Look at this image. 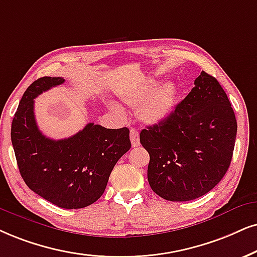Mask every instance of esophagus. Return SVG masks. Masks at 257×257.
I'll return each instance as SVG.
<instances>
[{
    "mask_svg": "<svg viewBox=\"0 0 257 257\" xmlns=\"http://www.w3.org/2000/svg\"><path fill=\"white\" fill-rule=\"evenodd\" d=\"M131 141L133 147H139L140 146V134L136 129H131Z\"/></svg>",
    "mask_w": 257,
    "mask_h": 257,
    "instance_id": "obj_1",
    "label": "esophagus"
}]
</instances>
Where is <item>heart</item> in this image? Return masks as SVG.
Here are the masks:
<instances>
[{
	"mask_svg": "<svg viewBox=\"0 0 257 257\" xmlns=\"http://www.w3.org/2000/svg\"><path fill=\"white\" fill-rule=\"evenodd\" d=\"M121 99L133 109H139L140 118L147 124H160L174 111L178 100V90L173 82H165L158 86L157 82H146L141 85L125 90ZM113 112L119 113L118 106H110Z\"/></svg>",
	"mask_w": 257,
	"mask_h": 257,
	"instance_id": "obj_1",
	"label": "heart"
}]
</instances>
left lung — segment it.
I'll list each match as a JSON object with an SVG mask.
<instances>
[{
	"label": "left lung",
	"mask_w": 257,
	"mask_h": 257,
	"mask_svg": "<svg viewBox=\"0 0 257 257\" xmlns=\"http://www.w3.org/2000/svg\"><path fill=\"white\" fill-rule=\"evenodd\" d=\"M236 133L225 91L215 77L201 71L170 117L140 133L151 158L147 175L152 190L171 201L206 194L228 171Z\"/></svg>",
	"instance_id": "8db88e82"
}]
</instances>
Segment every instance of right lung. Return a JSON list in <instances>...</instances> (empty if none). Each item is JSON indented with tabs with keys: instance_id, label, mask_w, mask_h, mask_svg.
I'll return each instance as SVG.
<instances>
[{
	"instance_id": "1",
	"label": "right lung",
	"mask_w": 257,
	"mask_h": 257,
	"mask_svg": "<svg viewBox=\"0 0 257 257\" xmlns=\"http://www.w3.org/2000/svg\"><path fill=\"white\" fill-rule=\"evenodd\" d=\"M65 82L39 78L28 86L12 122V144L22 179L33 192L63 209H82L104 193L110 173L132 147L129 129L87 123L83 131L52 140L39 131L34 98Z\"/></svg>"
}]
</instances>
